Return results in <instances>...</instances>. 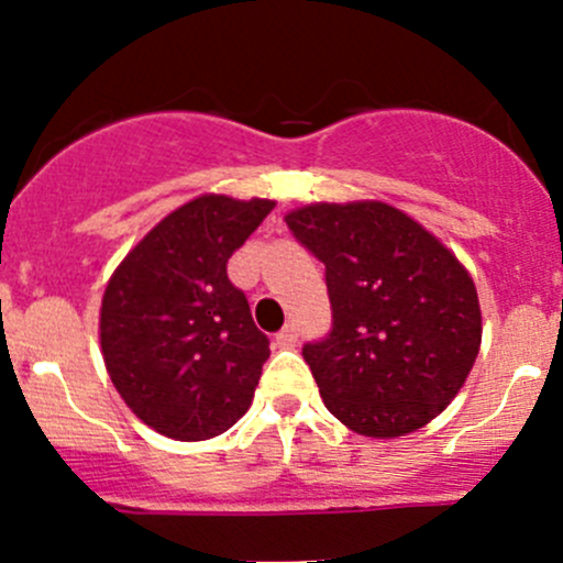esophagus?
<instances>
[{
	"instance_id": "esophagus-1",
	"label": "esophagus",
	"mask_w": 563,
	"mask_h": 563,
	"mask_svg": "<svg viewBox=\"0 0 563 563\" xmlns=\"http://www.w3.org/2000/svg\"><path fill=\"white\" fill-rule=\"evenodd\" d=\"M297 340H299V331H297V327H294V323L283 327L280 331H277V336H275V342L280 347H294V345H297Z\"/></svg>"
}]
</instances>
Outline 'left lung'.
<instances>
[{
  "instance_id": "obj_1",
  "label": "left lung",
  "mask_w": 563,
  "mask_h": 563,
  "mask_svg": "<svg viewBox=\"0 0 563 563\" xmlns=\"http://www.w3.org/2000/svg\"><path fill=\"white\" fill-rule=\"evenodd\" d=\"M286 223L327 266L331 331L301 356L331 416L377 440L440 416L481 351V301L464 264L386 202L307 205Z\"/></svg>"
}]
</instances>
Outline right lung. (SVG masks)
Instances as JSON below:
<instances>
[{"instance_id":"right-lung-1","label":"right lung","mask_w":563,"mask_h":563,"mask_svg":"<svg viewBox=\"0 0 563 563\" xmlns=\"http://www.w3.org/2000/svg\"><path fill=\"white\" fill-rule=\"evenodd\" d=\"M272 207L205 194L156 223L112 272L99 312L104 366L158 434L210 440L251 407L269 340L227 264Z\"/></svg>"}]
</instances>
